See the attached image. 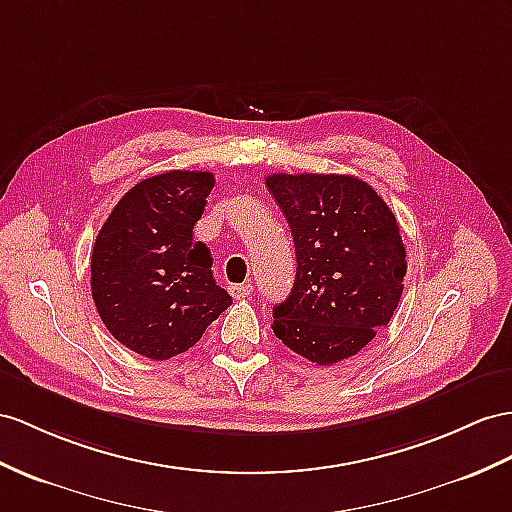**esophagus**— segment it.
<instances>
[{"label":"esophagus","instance_id":"esophagus-1","mask_svg":"<svg viewBox=\"0 0 512 512\" xmlns=\"http://www.w3.org/2000/svg\"><path fill=\"white\" fill-rule=\"evenodd\" d=\"M230 295L234 299H245V297L252 295V286H249V284H232L230 286Z\"/></svg>","mask_w":512,"mask_h":512}]
</instances>
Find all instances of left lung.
I'll return each instance as SVG.
<instances>
[{
  "label": "left lung",
  "instance_id": "obj_1",
  "mask_svg": "<svg viewBox=\"0 0 512 512\" xmlns=\"http://www.w3.org/2000/svg\"><path fill=\"white\" fill-rule=\"evenodd\" d=\"M267 189L289 221L297 271L273 308V334L317 365L358 354L391 321L406 276L400 226L354 176L271 173Z\"/></svg>",
  "mask_w": 512,
  "mask_h": 512
}]
</instances>
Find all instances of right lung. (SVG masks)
<instances>
[{
    "instance_id": "right-lung-1",
    "label": "right lung",
    "mask_w": 512,
    "mask_h": 512,
    "mask_svg": "<svg viewBox=\"0 0 512 512\" xmlns=\"http://www.w3.org/2000/svg\"><path fill=\"white\" fill-rule=\"evenodd\" d=\"M215 186L208 171H167L123 195L91 256L93 302L128 350L169 360L193 347L232 297L213 278V258L193 226Z\"/></svg>"
}]
</instances>
